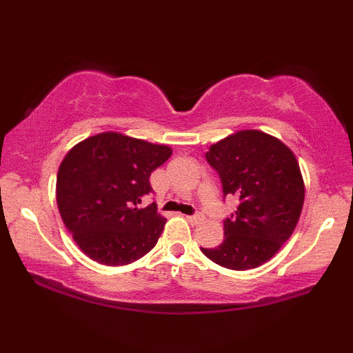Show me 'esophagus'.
Wrapping results in <instances>:
<instances>
[{"label":"esophagus","mask_w":353,"mask_h":353,"mask_svg":"<svg viewBox=\"0 0 353 353\" xmlns=\"http://www.w3.org/2000/svg\"><path fill=\"white\" fill-rule=\"evenodd\" d=\"M185 218H187V221H188V223H191V224H198V223H201V221H202V214H199V213L188 214V216H185Z\"/></svg>","instance_id":"34e87169"}]
</instances>
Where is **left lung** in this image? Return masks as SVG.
Returning a JSON list of instances; mask_svg holds the SVG:
<instances>
[{
    "instance_id": "obj_1",
    "label": "left lung",
    "mask_w": 353,
    "mask_h": 353,
    "mask_svg": "<svg viewBox=\"0 0 353 353\" xmlns=\"http://www.w3.org/2000/svg\"><path fill=\"white\" fill-rule=\"evenodd\" d=\"M205 159L224 198L234 194L240 204L224 219V241L202 254L234 271L271 260L294 232L305 198L294 154L265 132L240 130L212 145Z\"/></svg>"
}]
</instances>
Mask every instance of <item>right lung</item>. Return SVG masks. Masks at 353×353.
I'll list each match as a JSON object with an SVG mask.
<instances>
[{"mask_svg": "<svg viewBox=\"0 0 353 353\" xmlns=\"http://www.w3.org/2000/svg\"><path fill=\"white\" fill-rule=\"evenodd\" d=\"M171 149L123 134L104 132L81 141L65 155L57 172L56 198L63 224L79 249L107 266H123L146 255L166 219L152 202L151 172Z\"/></svg>", "mask_w": 353, "mask_h": 353, "instance_id": "right-lung-1", "label": "right lung"}]
</instances>
